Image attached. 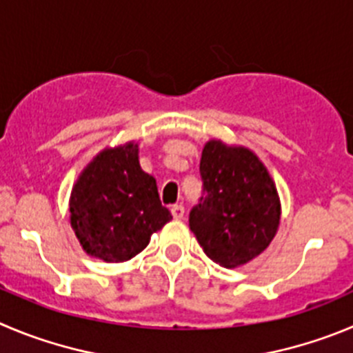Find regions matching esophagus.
<instances>
[{"instance_id": "esophagus-1", "label": "esophagus", "mask_w": 353, "mask_h": 353, "mask_svg": "<svg viewBox=\"0 0 353 353\" xmlns=\"http://www.w3.org/2000/svg\"><path fill=\"white\" fill-rule=\"evenodd\" d=\"M170 212H172L174 219H183L184 217V207L181 203H176V205L170 207Z\"/></svg>"}]
</instances>
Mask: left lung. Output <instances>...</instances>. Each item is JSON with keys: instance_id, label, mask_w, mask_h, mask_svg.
<instances>
[{"instance_id": "left-lung-1", "label": "left lung", "mask_w": 353, "mask_h": 353, "mask_svg": "<svg viewBox=\"0 0 353 353\" xmlns=\"http://www.w3.org/2000/svg\"><path fill=\"white\" fill-rule=\"evenodd\" d=\"M203 193L190 230L217 265L236 268L261 254L281 223V200L263 161L243 146L209 141L200 160Z\"/></svg>"}]
</instances>
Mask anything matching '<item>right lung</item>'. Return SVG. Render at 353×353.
Listing matches in <instances>:
<instances>
[{
	"label": "right lung",
	"mask_w": 353,
	"mask_h": 353,
	"mask_svg": "<svg viewBox=\"0 0 353 353\" xmlns=\"http://www.w3.org/2000/svg\"><path fill=\"white\" fill-rule=\"evenodd\" d=\"M71 226L87 254L106 263L128 261L172 219L157 181L139 165V146L106 148L88 163L69 199Z\"/></svg>",
	"instance_id": "1"
}]
</instances>
